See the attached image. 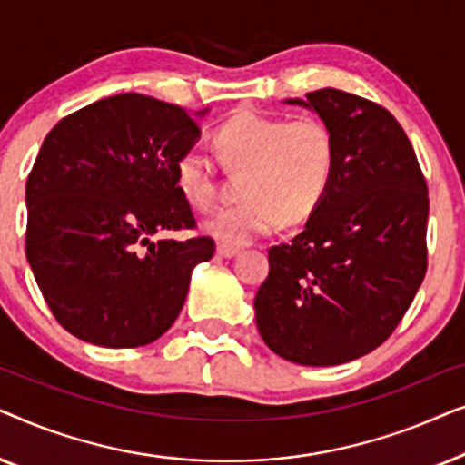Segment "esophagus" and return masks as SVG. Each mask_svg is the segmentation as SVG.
I'll return each instance as SVG.
<instances>
[{
  "label": "esophagus",
  "mask_w": 465,
  "mask_h": 465,
  "mask_svg": "<svg viewBox=\"0 0 465 465\" xmlns=\"http://www.w3.org/2000/svg\"><path fill=\"white\" fill-rule=\"evenodd\" d=\"M215 252H218V256L222 258H234L239 256V247H232V245H226V243H218V247H215Z\"/></svg>",
  "instance_id": "obj_1"
}]
</instances>
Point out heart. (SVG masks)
<instances>
[{
    "label": "heart",
    "mask_w": 465,
    "mask_h": 465,
    "mask_svg": "<svg viewBox=\"0 0 465 465\" xmlns=\"http://www.w3.org/2000/svg\"><path fill=\"white\" fill-rule=\"evenodd\" d=\"M220 167L239 177V205L222 209L205 231L226 245H247L282 224L296 226L313 215L334 182L339 145L320 116L234 114L213 133ZM175 186L196 212H209L220 194L218 171L199 152L175 161Z\"/></svg>",
    "instance_id": "b5f03b06"
}]
</instances>
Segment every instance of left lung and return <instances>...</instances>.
I'll return each instance as SVG.
<instances>
[{"label": "left lung", "mask_w": 465, "mask_h": 465, "mask_svg": "<svg viewBox=\"0 0 465 465\" xmlns=\"http://www.w3.org/2000/svg\"><path fill=\"white\" fill-rule=\"evenodd\" d=\"M288 104L313 107L332 126L339 163L304 231L269 250L256 323L294 364H345L390 339L423 282L428 182L383 105L336 88Z\"/></svg>", "instance_id": "obj_1"}]
</instances>
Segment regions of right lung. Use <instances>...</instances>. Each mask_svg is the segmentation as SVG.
Returning a JSON list of instances; mask_svg holds the SVG:
<instances>
[{"instance_id": "1", "label": "right lung", "mask_w": 465, "mask_h": 465, "mask_svg": "<svg viewBox=\"0 0 465 465\" xmlns=\"http://www.w3.org/2000/svg\"><path fill=\"white\" fill-rule=\"evenodd\" d=\"M201 126L175 104L124 93L61 118L27 177L25 252L54 320L101 347L156 341L180 315L190 272L213 256L175 186Z\"/></svg>"}]
</instances>
